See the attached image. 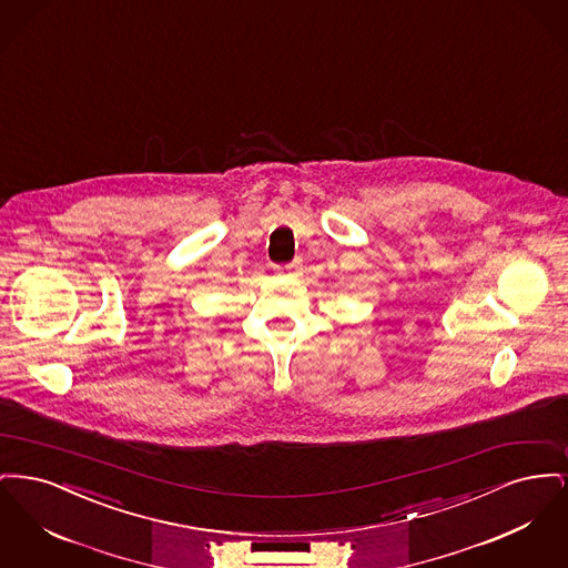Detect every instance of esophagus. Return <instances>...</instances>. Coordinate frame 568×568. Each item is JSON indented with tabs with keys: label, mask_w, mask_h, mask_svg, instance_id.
Wrapping results in <instances>:
<instances>
[{
	"label": "esophagus",
	"mask_w": 568,
	"mask_h": 568,
	"mask_svg": "<svg viewBox=\"0 0 568 568\" xmlns=\"http://www.w3.org/2000/svg\"><path fill=\"white\" fill-rule=\"evenodd\" d=\"M302 268V260L296 257L294 262H290V264H285V266H278V271H287V272H297Z\"/></svg>",
	"instance_id": "esophagus-1"
}]
</instances>
